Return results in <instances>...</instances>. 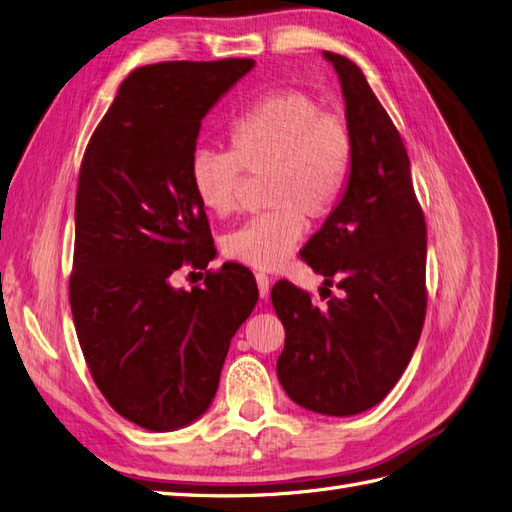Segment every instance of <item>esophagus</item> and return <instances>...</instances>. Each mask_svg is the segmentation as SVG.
I'll use <instances>...</instances> for the list:
<instances>
[{"label": "esophagus", "instance_id": "1", "mask_svg": "<svg viewBox=\"0 0 512 512\" xmlns=\"http://www.w3.org/2000/svg\"><path fill=\"white\" fill-rule=\"evenodd\" d=\"M256 284H258V294L260 298H267L269 296V275L264 273H256Z\"/></svg>", "mask_w": 512, "mask_h": 512}]
</instances>
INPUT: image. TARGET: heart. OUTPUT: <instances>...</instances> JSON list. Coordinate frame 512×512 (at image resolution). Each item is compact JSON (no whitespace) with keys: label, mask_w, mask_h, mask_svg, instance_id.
Returning a JSON list of instances; mask_svg holds the SVG:
<instances>
[{"label":"heart","mask_w":512,"mask_h":512,"mask_svg":"<svg viewBox=\"0 0 512 512\" xmlns=\"http://www.w3.org/2000/svg\"><path fill=\"white\" fill-rule=\"evenodd\" d=\"M228 152L197 150L190 156V184L214 216L233 214L243 171L267 175V205L273 209L228 233L222 250L248 267L273 271L301 243L309 218H326L341 203L354 139L347 122L326 114L309 95L296 91L258 99L226 131Z\"/></svg>","instance_id":"heart-1"}]
</instances>
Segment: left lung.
Instances as JSON below:
<instances>
[{
    "mask_svg": "<svg viewBox=\"0 0 512 512\" xmlns=\"http://www.w3.org/2000/svg\"><path fill=\"white\" fill-rule=\"evenodd\" d=\"M324 57L341 80L354 165L341 203L301 258L339 296L317 307L281 279L271 301L286 328L281 387L313 413L347 417L379 404L417 347L428 305L426 218L407 148L362 69L334 52Z\"/></svg>",
    "mask_w": 512,
    "mask_h": 512,
    "instance_id": "1",
    "label": "left lung"
}]
</instances>
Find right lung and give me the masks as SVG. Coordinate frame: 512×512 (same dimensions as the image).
Returning <instances> with one entry per match:
<instances>
[{
	"label": "right lung",
	"instance_id": "add662e5",
	"mask_svg": "<svg viewBox=\"0 0 512 512\" xmlns=\"http://www.w3.org/2000/svg\"><path fill=\"white\" fill-rule=\"evenodd\" d=\"M254 67L252 59L167 61L120 84L86 146L76 192L69 303L82 354L110 407L152 432L207 411L237 328L258 288L224 262L203 286L171 275L216 252L190 184L203 116Z\"/></svg>",
	"mask_w": 512,
	"mask_h": 512
}]
</instances>
